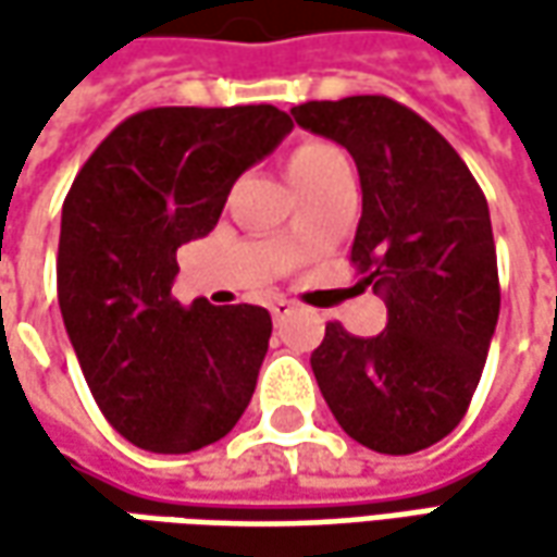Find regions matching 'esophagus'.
I'll list each match as a JSON object with an SVG mask.
<instances>
[{"mask_svg":"<svg viewBox=\"0 0 557 557\" xmlns=\"http://www.w3.org/2000/svg\"><path fill=\"white\" fill-rule=\"evenodd\" d=\"M269 312H272V319L278 322V319H285V315H290V312H294V304H290V300H285V297H278V300H272V304H269Z\"/></svg>","mask_w":557,"mask_h":557,"instance_id":"esophagus-1","label":"esophagus"}]
</instances>
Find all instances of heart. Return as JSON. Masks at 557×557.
Wrapping results in <instances>:
<instances>
[{"mask_svg":"<svg viewBox=\"0 0 557 557\" xmlns=\"http://www.w3.org/2000/svg\"><path fill=\"white\" fill-rule=\"evenodd\" d=\"M334 161H344V154L322 139H307L300 145H294L288 154V176L290 183L300 185L310 183L315 173H322L325 166H332Z\"/></svg>","mask_w":557,"mask_h":557,"instance_id":"heart-1","label":"heart"}]
</instances>
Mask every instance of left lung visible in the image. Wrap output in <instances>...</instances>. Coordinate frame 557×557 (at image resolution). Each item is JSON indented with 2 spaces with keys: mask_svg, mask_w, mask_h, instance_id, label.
<instances>
[{
  "mask_svg": "<svg viewBox=\"0 0 557 557\" xmlns=\"http://www.w3.org/2000/svg\"><path fill=\"white\" fill-rule=\"evenodd\" d=\"M344 145L362 185L356 272L387 304V329L325 325L310 366L337 424L384 456L434 446L478 391L499 319L490 207L456 148L406 104L350 96L290 108Z\"/></svg>",
  "mask_w": 557,
  "mask_h": 557,
  "instance_id": "left-lung-1",
  "label": "left lung"
}]
</instances>
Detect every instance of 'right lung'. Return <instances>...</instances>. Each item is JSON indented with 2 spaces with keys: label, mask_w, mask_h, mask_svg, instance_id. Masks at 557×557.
<instances>
[{
  "label": "right lung",
  "mask_w": 557,
  "mask_h": 557,
  "mask_svg": "<svg viewBox=\"0 0 557 557\" xmlns=\"http://www.w3.org/2000/svg\"><path fill=\"white\" fill-rule=\"evenodd\" d=\"M290 129L272 104L148 108L111 129L64 198L58 307L101 416L139 449L195 453L245 416L272 319L250 304L183 307L176 250Z\"/></svg>",
  "instance_id": "1"
}]
</instances>
